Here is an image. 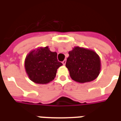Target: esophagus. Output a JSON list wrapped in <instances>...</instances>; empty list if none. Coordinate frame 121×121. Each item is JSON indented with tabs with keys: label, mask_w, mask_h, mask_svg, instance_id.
<instances>
[{
	"label": "esophagus",
	"mask_w": 121,
	"mask_h": 121,
	"mask_svg": "<svg viewBox=\"0 0 121 121\" xmlns=\"http://www.w3.org/2000/svg\"><path fill=\"white\" fill-rule=\"evenodd\" d=\"M66 59H64L63 61H62V64H64V65H65V64H66Z\"/></svg>",
	"instance_id": "34e87169"
}]
</instances>
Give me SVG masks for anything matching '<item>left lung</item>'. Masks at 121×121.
I'll list each match as a JSON object with an SVG mask.
<instances>
[{"label": "left lung", "mask_w": 121, "mask_h": 121, "mask_svg": "<svg viewBox=\"0 0 121 121\" xmlns=\"http://www.w3.org/2000/svg\"><path fill=\"white\" fill-rule=\"evenodd\" d=\"M66 66L71 78L81 83L95 79L100 69V59L95 52L82 48L75 47L69 52Z\"/></svg>", "instance_id": "1"}]
</instances>
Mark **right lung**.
Masks as SVG:
<instances>
[{
  "mask_svg": "<svg viewBox=\"0 0 121 121\" xmlns=\"http://www.w3.org/2000/svg\"><path fill=\"white\" fill-rule=\"evenodd\" d=\"M57 53L48 47L40 48L31 52L26 57L25 68L30 79L35 83L46 84L53 80L57 69L62 66Z\"/></svg>",
  "mask_w": 121,
  "mask_h": 121,
  "instance_id": "right-lung-1",
  "label": "right lung"
}]
</instances>
